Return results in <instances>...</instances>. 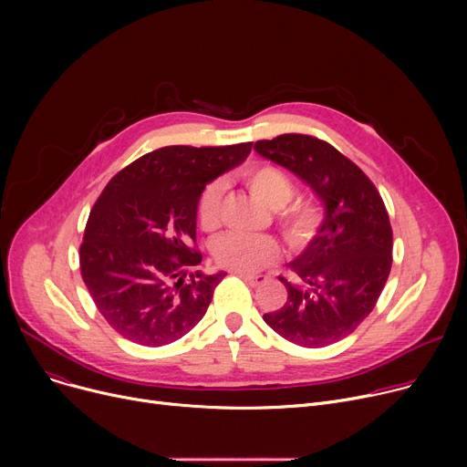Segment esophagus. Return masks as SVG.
<instances>
[{
	"label": "esophagus",
	"mask_w": 467,
	"mask_h": 467,
	"mask_svg": "<svg viewBox=\"0 0 467 467\" xmlns=\"http://www.w3.org/2000/svg\"><path fill=\"white\" fill-rule=\"evenodd\" d=\"M234 275H236V276H240L242 280H246L252 287L261 285V284L266 280V276H261V275H248V273H238V271H234Z\"/></svg>",
	"instance_id": "34e87169"
}]
</instances>
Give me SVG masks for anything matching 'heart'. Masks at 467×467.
<instances>
[{
  "instance_id": "1",
  "label": "heart",
  "mask_w": 467,
  "mask_h": 467,
  "mask_svg": "<svg viewBox=\"0 0 467 467\" xmlns=\"http://www.w3.org/2000/svg\"><path fill=\"white\" fill-rule=\"evenodd\" d=\"M244 182L259 201L276 210L282 233L293 248H303L316 234L320 225V210L308 201L289 202L296 194V185L285 171L271 164H257L244 171ZM221 204H223V183L213 182L202 191L199 201L202 229L213 231L219 225ZM213 255L219 265L231 271L257 273L280 257V246L273 236L266 234L229 233L215 242Z\"/></svg>"
}]
</instances>
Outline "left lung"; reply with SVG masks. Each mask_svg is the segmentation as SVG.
Listing matches in <instances>:
<instances>
[{
  "label": "left lung",
  "instance_id": "left-lung-1",
  "mask_svg": "<svg viewBox=\"0 0 467 467\" xmlns=\"http://www.w3.org/2000/svg\"><path fill=\"white\" fill-rule=\"evenodd\" d=\"M254 150L305 182L324 206V221L287 266L297 282L282 308L263 316L280 337L324 348L354 333L371 314L391 268V227L377 187L333 145L305 134L255 141Z\"/></svg>",
  "mask_w": 467,
  "mask_h": 467
}]
</instances>
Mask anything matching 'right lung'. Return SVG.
<instances>
[{"label":"right lung","instance_id":"right-lung-1","mask_svg":"<svg viewBox=\"0 0 467 467\" xmlns=\"http://www.w3.org/2000/svg\"><path fill=\"white\" fill-rule=\"evenodd\" d=\"M252 141L168 145L122 168L90 210L81 276L106 322L130 342L164 347L199 324L227 273L191 271L202 255L196 212L204 187L242 164Z\"/></svg>","mask_w":467,"mask_h":467}]
</instances>
